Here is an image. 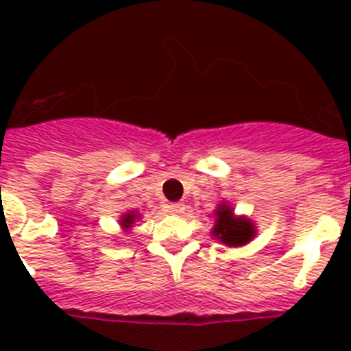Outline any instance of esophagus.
Segmentation results:
<instances>
[{
    "instance_id": "obj_1",
    "label": "esophagus",
    "mask_w": 351,
    "mask_h": 351,
    "mask_svg": "<svg viewBox=\"0 0 351 351\" xmlns=\"http://www.w3.org/2000/svg\"><path fill=\"white\" fill-rule=\"evenodd\" d=\"M167 211H169L171 215H184V211H186V204H169V206H167Z\"/></svg>"
}]
</instances>
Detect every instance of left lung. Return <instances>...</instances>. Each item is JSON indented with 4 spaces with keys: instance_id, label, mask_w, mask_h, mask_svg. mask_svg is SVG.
<instances>
[{
    "instance_id": "1",
    "label": "left lung",
    "mask_w": 351,
    "mask_h": 351,
    "mask_svg": "<svg viewBox=\"0 0 351 351\" xmlns=\"http://www.w3.org/2000/svg\"><path fill=\"white\" fill-rule=\"evenodd\" d=\"M215 226L211 230L215 240H219L228 247H240L250 244L255 239L256 228L244 215H234L231 204L222 202L213 211Z\"/></svg>"
}]
</instances>
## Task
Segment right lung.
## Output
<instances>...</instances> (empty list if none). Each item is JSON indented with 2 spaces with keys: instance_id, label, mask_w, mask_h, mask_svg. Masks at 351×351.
Here are the masks:
<instances>
[{
  "instance_id": "obj_1",
  "label": "right lung",
  "mask_w": 351,
  "mask_h": 351,
  "mask_svg": "<svg viewBox=\"0 0 351 351\" xmlns=\"http://www.w3.org/2000/svg\"><path fill=\"white\" fill-rule=\"evenodd\" d=\"M142 219V215L138 213V211H125V213L121 215L120 217V228L121 231H131L132 230V226H134V222H138V220Z\"/></svg>"
}]
</instances>
